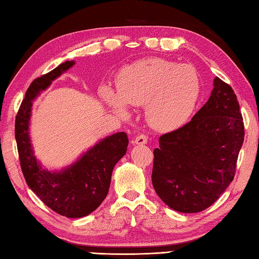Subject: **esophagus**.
I'll use <instances>...</instances> for the list:
<instances>
[{"instance_id":"1","label":"esophagus","mask_w":259,"mask_h":259,"mask_svg":"<svg viewBox=\"0 0 259 259\" xmlns=\"http://www.w3.org/2000/svg\"><path fill=\"white\" fill-rule=\"evenodd\" d=\"M148 142V137L146 135H139L137 136L135 140H134V144L135 145H138V146H142V145H146Z\"/></svg>"}]
</instances>
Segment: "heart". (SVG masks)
<instances>
[{"label":"heart","instance_id":"heart-1","mask_svg":"<svg viewBox=\"0 0 259 259\" xmlns=\"http://www.w3.org/2000/svg\"><path fill=\"white\" fill-rule=\"evenodd\" d=\"M201 93L197 71L189 64L164 59H147L126 65L117 76V93L103 85L102 100L120 114L124 104L146 106V118L153 129L174 131L188 122Z\"/></svg>","mask_w":259,"mask_h":259}]
</instances>
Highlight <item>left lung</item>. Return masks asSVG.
Listing matches in <instances>:
<instances>
[{
  "label": "left lung",
  "mask_w": 259,
  "mask_h": 259,
  "mask_svg": "<svg viewBox=\"0 0 259 259\" xmlns=\"http://www.w3.org/2000/svg\"><path fill=\"white\" fill-rule=\"evenodd\" d=\"M244 136L237 97L216 76L208 101L189 122L159 138L151 176L157 195L179 212L210 207L234 179Z\"/></svg>",
  "instance_id": "obj_1"
}]
</instances>
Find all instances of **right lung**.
Instances as JSON below:
<instances>
[{"label":"right lung","instance_id":"obj_1","mask_svg":"<svg viewBox=\"0 0 259 259\" xmlns=\"http://www.w3.org/2000/svg\"><path fill=\"white\" fill-rule=\"evenodd\" d=\"M74 64V61L61 63L33 81L15 119V139L27 186L49 208L68 218L88 216L101 205L108 195L112 170L125 155L129 144L125 133L108 136L59 171L45 168L37 160L30 138L32 102Z\"/></svg>","mask_w":259,"mask_h":259}]
</instances>
